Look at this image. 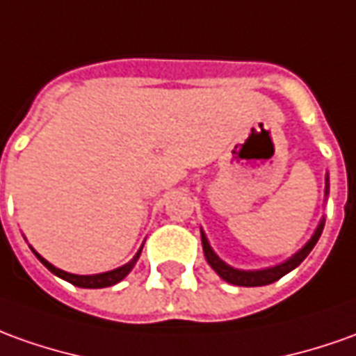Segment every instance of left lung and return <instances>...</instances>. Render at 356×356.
I'll list each match as a JSON object with an SVG mask.
<instances>
[{
  "mask_svg": "<svg viewBox=\"0 0 356 356\" xmlns=\"http://www.w3.org/2000/svg\"><path fill=\"white\" fill-rule=\"evenodd\" d=\"M322 230H323V220L320 222V227L316 229L314 232V236L310 238V242L306 244L305 248L300 250L298 254L291 257L289 261L285 264H281V266L275 267H269V269H261V271H240V269H234V267L227 266L225 261H220L219 256L211 250L209 242L205 238V234L202 232V244H203V254H205V259L209 261V266L219 273L227 283H232V285H238V286H261V285H269V283H275L279 281L281 277L286 275L289 271H293L295 267H298L302 261H305V257L312 252V248L316 246V242L318 238L322 236Z\"/></svg>",
  "mask_w": 356,
  "mask_h": 356,
  "instance_id": "obj_1",
  "label": "left lung"
}]
</instances>
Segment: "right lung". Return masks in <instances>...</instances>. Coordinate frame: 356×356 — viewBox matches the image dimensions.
I'll list each match as a JSON object with an SVG mask.
<instances>
[{
	"mask_svg": "<svg viewBox=\"0 0 356 356\" xmlns=\"http://www.w3.org/2000/svg\"><path fill=\"white\" fill-rule=\"evenodd\" d=\"M34 254H36V252H34ZM139 256H141V250L137 252L136 257H134L129 264L118 267V269H114V271H108V273H100V275H73V273H67V271H61V269H58V267H54L51 264H48L42 256H38V254H36V257L42 261L44 266L50 269L54 275H58L61 277V279H65V281H70L71 285L83 286V289H102V286L116 285V283H120V281H122V279L131 271V267L136 266V261L139 259Z\"/></svg>",
	"mask_w": 356,
	"mask_h": 356,
	"instance_id": "right-lung-1",
	"label": "right lung"
}]
</instances>
